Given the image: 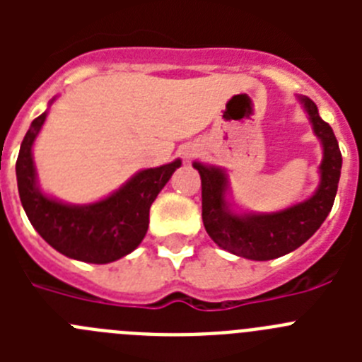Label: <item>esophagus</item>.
<instances>
[{
    "label": "esophagus",
    "instance_id": "esophagus-1",
    "mask_svg": "<svg viewBox=\"0 0 362 362\" xmlns=\"http://www.w3.org/2000/svg\"><path fill=\"white\" fill-rule=\"evenodd\" d=\"M201 152V148H199V145H188V146H185V150H183V156L187 159H192V158H196L197 153Z\"/></svg>",
    "mask_w": 362,
    "mask_h": 362
}]
</instances>
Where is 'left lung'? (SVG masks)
I'll list each match as a JSON object with an SVG mask.
<instances>
[{"instance_id": "8db88e82", "label": "left lung", "mask_w": 362, "mask_h": 362, "mask_svg": "<svg viewBox=\"0 0 362 362\" xmlns=\"http://www.w3.org/2000/svg\"><path fill=\"white\" fill-rule=\"evenodd\" d=\"M313 134L321 139L322 161L319 165L321 183L313 196L303 203L272 214H238L226 201L228 175L219 166L194 163L201 175L203 196V225L212 241L223 250L252 261H270L281 257L317 232L322 221L330 214L337 194L343 158L332 127L321 119L317 105L300 95Z\"/></svg>"}]
</instances>
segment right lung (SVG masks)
Listing matches in <instances>:
<instances>
[{
	"label": "right lung",
	"instance_id": "right-lung-1",
	"mask_svg": "<svg viewBox=\"0 0 362 362\" xmlns=\"http://www.w3.org/2000/svg\"><path fill=\"white\" fill-rule=\"evenodd\" d=\"M47 114L43 112L32 121L16 161L19 199L28 221L45 241L70 259L107 264L129 255L145 238L150 206L181 166V159L137 172L119 190L98 203H62L40 190L32 159V145Z\"/></svg>",
	"mask_w": 362,
	"mask_h": 362
}]
</instances>
